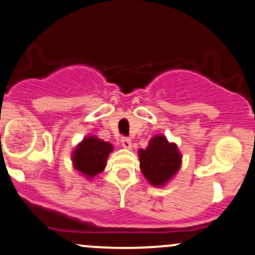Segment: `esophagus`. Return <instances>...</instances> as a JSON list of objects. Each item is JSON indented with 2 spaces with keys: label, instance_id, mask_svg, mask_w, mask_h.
<instances>
[{
  "label": "esophagus",
  "instance_id": "esophagus-1",
  "mask_svg": "<svg viewBox=\"0 0 255 255\" xmlns=\"http://www.w3.org/2000/svg\"><path fill=\"white\" fill-rule=\"evenodd\" d=\"M120 142H122V146L124 147V148H131V139L128 137H122Z\"/></svg>",
  "mask_w": 255,
  "mask_h": 255
}]
</instances>
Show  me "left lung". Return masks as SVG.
Returning a JSON list of instances; mask_svg holds the SVG:
<instances>
[{
	"label": "left lung",
	"mask_w": 255,
	"mask_h": 255,
	"mask_svg": "<svg viewBox=\"0 0 255 255\" xmlns=\"http://www.w3.org/2000/svg\"><path fill=\"white\" fill-rule=\"evenodd\" d=\"M139 168L153 186H163L181 165V155L176 144L169 143L164 136H155L146 149L138 150Z\"/></svg>",
	"instance_id": "1"
}]
</instances>
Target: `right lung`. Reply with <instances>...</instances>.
<instances>
[{
    "label": "right lung",
    "mask_w": 255,
    "mask_h": 255,
    "mask_svg": "<svg viewBox=\"0 0 255 255\" xmlns=\"http://www.w3.org/2000/svg\"><path fill=\"white\" fill-rule=\"evenodd\" d=\"M113 146L100 138L89 136L76 147L73 154L74 166L85 176L92 177L103 171Z\"/></svg>",
    "instance_id": "obj_1"
}]
</instances>
